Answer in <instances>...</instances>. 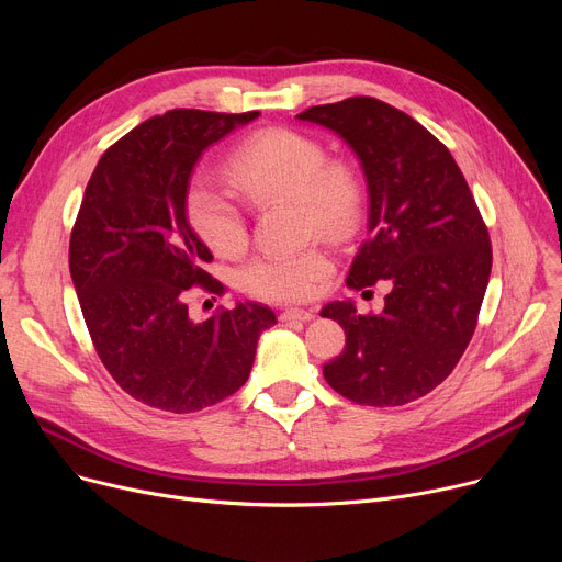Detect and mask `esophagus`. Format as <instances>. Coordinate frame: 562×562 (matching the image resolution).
Instances as JSON below:
<instances>
[{
  "label": "esophagus",
  "instance_id": "34e87169",
  "mask_svg": "<svg viewBox=\"0 0 562 562\" xmlns=\"http://www.w3.org/2000/svg\"><path fill=\"white\" fill-rule=\"evenodd\" d=\"M314 318V312L312 310H299V307H291V310H284L280 314V321H312Z\"/></svg>",
  "mask_w": 562,
  "mask_h": 562
}]
</instances>
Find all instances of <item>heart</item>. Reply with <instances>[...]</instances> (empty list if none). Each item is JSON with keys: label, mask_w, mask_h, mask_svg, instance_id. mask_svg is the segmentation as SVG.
<instances>
[{"label": "heart", "mask_w": 562, "mask_h": 562, "mask_svg": "<svg viewBox=\"0 0 562 562\" xmlns=\"http://www.w3.org/2000/svg\"><path fill=\"white\" fill-rule=\"evenodd\" d=\"M227 177L234 191L255 206L296 202L303 227L333 241L350 239L367 216L362 175L346 161L328 159L316 138L293 130H263L246 138L227 159ZM187 214L212 252L234 257L246 248L248 227L241 210L210 182L189 189ZM330 273V255L307 246L252 259L239 282L255 299L291 303L310 299Z\"/></svg>", "instance_id": "obj_1"}]
</instances>
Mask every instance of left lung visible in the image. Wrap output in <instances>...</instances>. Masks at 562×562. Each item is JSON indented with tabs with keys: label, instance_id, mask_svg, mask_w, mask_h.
Listing matches in <instances>:
<instances>
[{
	"label": "left lung",
	"instance_id": "obj_1",
	"mask_svg": "<svg viewBox=\"0 0 562 562\" xmlns=\"http://www.w3.org/2000/svg\"><path fill=\"white\" fill-rule=\"evenodd\" d=\"M296 117L335 132L364 172L369 239L348 286H392L378 314H358L352 301L321 310L346 333V348L323 375L360 405L422 398L462 358L487 289L492 246L474 195L447 147L385 102L348 98Z\"/></svg>",
	"mask_w": 562,
	"mask_h": 562
}]
</instances>
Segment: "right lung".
Here are the masks:
<instances>
[{"label":"right lung","instance_id":"obj_1","mask_svg":"<svg viewBox=\"0 0 562 562\" xmlns=\"http://www.w3.org/2000/svg\"><path fill=\"white\" fill-rule=\"evenodd\" d=\"M259 111L175 109L113 143L83 191L70 236V276L86 328L111 378L132 398L175 415L244 387L259 335L278 323L257 303L193 321V284L223 293L202 271L214 255L189 223L191 172L206 147Z\"/></svg>","mask_w":562,"mask_h":562}]
</instances>
